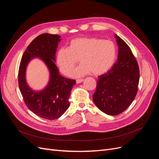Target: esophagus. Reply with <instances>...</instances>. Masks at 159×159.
Masks as SVG:
<instances>
[{
	"label": "esophagus",
	"instance_id": "obj_1",
	"mask_svg": "<svg viewBox=\"0 0 159 159\" xmlns=\"http://www.w3.org/2000/svg\"><path fill=\"white\" fill-rule=\"evenodd\" d=\"M84 81V80L83 79H80V80H76V83L77 84H80V83H81L82 82V81Z\"/></svg>",
	"mask_w": 159,
	"mask_h": 159
}]
</instances>
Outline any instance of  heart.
Here are the masks:
<instances>
[{
    "mask_svg": "<svg viewBox=\"0 0 159 159\" xmlns=\"http://www.w3.org/2000/svg\"><path fill=\"white\" fill-rule=\"evenodd\" d=\"M117 58V48L111 40L97 38H78L70 41L68 48L56 53V62L62 74L70 75L78 60L81 64L72 73L80 78L92 73L103 74L109 70Z\"/></svg>",
    "mask_w": 159,
    "mask_h": 159,
    "instance_id": "b5f03b06",
    "label": "heart"
}]
</instances>
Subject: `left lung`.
<instances>
[{"instance_id":"left-lung-1","label":"left lung","mask_w":159,"mask_h":159,"mask_svg":"<svg viewBox=\"0 0 159 159\" xmlns=\"http://www.w3.org/2000/svg\"><path fill=\"white\" fill-rule=\"evenodd\" d=\"M119 48L117 61L106 74L99 76L93 95L94 103L109 115H117L126 110L137 93L139 68L129 46L116 34Z\"/></svg>"}]
</instances>
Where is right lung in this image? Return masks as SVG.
<instances>
[{
	"instance_id": "add662e5",
	"label": "right lung",
	"mask_w": 159,
	"mask_h": 159,
	"mask_svg": "<svg viewBox=\"0 0 159 159\" xmlns=\"http://www.w3.org/2000/svg\"><path fill=\"white\" fill-rule=\"evenodd\" d=\"M61 40L60 36L48 33L37 36L24 52L18 70L19 88L26 106L38 116L48 120L59 118L68 109V98L76 84L74 80L61 75L55 64ZM34 58L42 60L49 71V82L41 90H33L26 81L27 67Z\"/></svg>"
}]
</instances>
